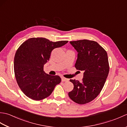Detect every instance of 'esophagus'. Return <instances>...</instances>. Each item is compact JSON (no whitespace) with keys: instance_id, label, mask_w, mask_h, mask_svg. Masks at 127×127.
Segmentation results:
<instances>
[{"instance_id":"1","label":"esophagus","mask_w":127,"mask_h":127,"mask_svg":"<svg viewBox=\"0 0 127 127\" xmlns=\"http://www.w3.org/2000/svg\"><path fill=\"white\" fill-rule=\"evenodd\" d=\"M69 79H66L65 77H62V82H66V81H68Z\"/></svg>"}]
</instances>
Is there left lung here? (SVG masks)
<instances>
[{
  "label": "left lung",
  "instance_id": "8db88e82",
  "mask_svg": "<svg viewBox=\"0 0 127 127\" xmlns=\"http://www.w3.org/2000/svg\"><path fill=\"white\" fill-rule=\"evenodd\" d=\"M77 52L75 67L83 71L81 82L70 80L74 89L68 93L72 101L85 104L95 99L100 93L109 72V64L106 51L98 42L89 40L70 42Z\"/></svg>",
  "mask_w": 127,
  "mask_h": 127
}]
</instances>
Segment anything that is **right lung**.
<instances>
[{"label":"right lung","instance_id":"right-lung-1","mask_svg":"<svg viewBox=\"0 0 127 127\" xmlns=\"http://www.w3.org/2000/svg\"><path fill=\"white\" fill-rule=\"evenodd\" d=\"M68 42L32 37L18 47L14 58L15 76L18 86L27 96L34 100L44 99L50 96L55 86L61 82L58 75L46 74L44 66L49 61L52 51Z\"/></svg>","mask_w":127,"mask_h":127}]
</instances>
